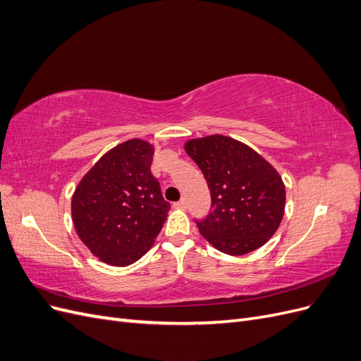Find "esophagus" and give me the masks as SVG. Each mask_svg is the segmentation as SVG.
I'll list each match as a JSON object with an SVG mask.
<instances>
[{"instance_id":"obj_1","label":"esophagus","mask_w":361,"mask_h":361,"mask_svg":"<svg viewBox=\"0 0 361 361\" xmlns=\"http://www.w3.org/2000/svg\"><path fill=\"white\" fill-rule=\"evenodd\" d=\"M174 207H182V209H185V207H187V200L182 199V200L176 202V203H174Z\"/></svg>"}]
</instances>
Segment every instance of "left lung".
I'll use <instances>...</instances> for the list:
<instances>
[{
	"mask_svg": "<svg viewBox=\"0 0 361 361\" xmlns=\"http://www.w3.org/2000/svg\"><path fill=\"white\" fill-rule=\"evenodd\" d=\"M211 191V212L195 220L207 243L243 256L276 233L285 214L286 191L276 169L251 147L224 135L185 145Z\"/></svg>",
	"mask_w": 361,
	"mask_h": 361,
	"instance_id": "1",
	"label": "left lung"
}]
</instances>
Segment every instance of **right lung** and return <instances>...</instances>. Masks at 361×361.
Instances as JSON below:
<instances>
[{
    "instance_id": "right-lung-1",
    "label": "right lung",
    "mask_w": 361,
    "mask_h": 361,
    "mask_svg": "<svg viewBox=\"0 0 361 361\" xmlns=\"http://www.w3.org/2000/svg\"><path fill=\"white\" fill-rule=\"evenodd\" d=\"M154 147L129 140L97 161L72 197L81 241L108 265L134 264L155 243L170 211L150 173Z\"/></svg>"
}]
</instances>
